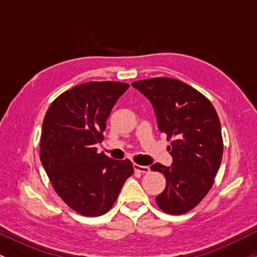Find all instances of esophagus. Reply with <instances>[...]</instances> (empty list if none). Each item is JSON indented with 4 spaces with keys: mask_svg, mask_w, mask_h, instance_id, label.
I'll return each mask as SVG.
<instances>
[{
    "mask_svg": "<svg viewBox=\"0 0 257 257\" xmlns=\"http://www.w3.org/2000/svg\"><path fill=\"white\" fill-rule=\"evenodd\" d=\"M134 170H135V172H139V173L147 174V173H150V167L140 166V164H134Z\"/></svg>",
    "mask_w": 257,
    "mask_h": 257,
    "instance_id": "34e87169",
    "label": "esophagus"
}]
</instances>
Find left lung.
<instances>
[{
  "mask_svg": "<svg viewBox=\"0 0 257 257\" xmlns=\"http://www.w3.org/2000/svg\"><path fill=\"white\" fill-rule=\"evenodd\" d=\"M132 85L151 101L158 129L173 139V164L151 166L166 176V190L156 197L164 213L181 215L198 205L214 184L223 152L219 116L213 104L191 85L156 77Z\"/></svg>",
  "mask_w": 257,
  "mask_h": 257,
  "instance_id": "left-lung-1",
  "label": "left lung"
}]
</instances>
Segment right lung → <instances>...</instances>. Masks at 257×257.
I'll return each instance as SVG.
<instances>
[{
	"label": "right lung",
	"mask_w": 257,
	"mask_h": 257,
	"mask_svg": "<svg viewBox=\"0 0 257 257\" xmlns=\"http://www.w3.org/2000/svg\"><path fill=\"white\" fill-rule=\"evenodd\" d=\"M128 88L108 81L76 85L59 95L44 116L42 166L58 196L83 216L107 213L134 172L129 159H111L95 147L104 140L112 107Z\"/></svg>",
	"instance_id": "1"
}]
</instances>
